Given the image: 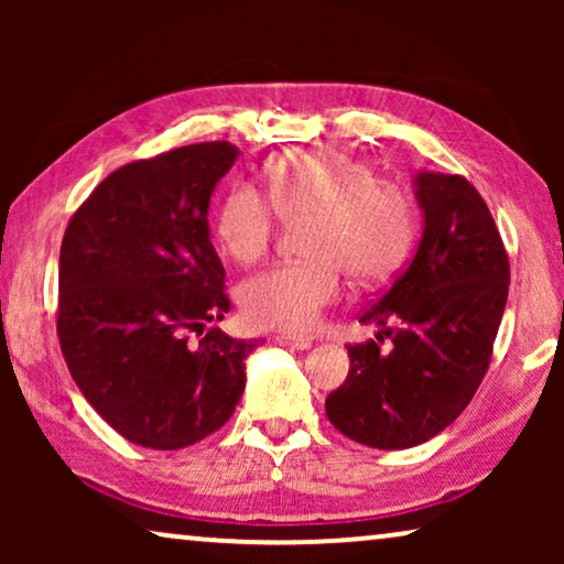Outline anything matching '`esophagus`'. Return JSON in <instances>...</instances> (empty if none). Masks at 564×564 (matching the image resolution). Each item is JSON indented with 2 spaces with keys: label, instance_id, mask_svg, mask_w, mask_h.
Listing matches in <instances>:
<instances>
[{
  "label": "esophagus",
  "instance_id": "obj_1",
  "mask_svg": "<svg viewBox=\"0 0 564 564\" xmlns=\"http://www.w3.org/2000/svg\"><path fill=\"white\" fill-rule=\"evenodd\" d=\"M276 344H280V346H288V349H300V351L311 349V346H313L311 338H297V336H288V334H280V336H276Z\"/></svg>",
  "mask_w": 564,
  "mask_h": 564
}]
</instances>
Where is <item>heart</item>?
<instances>
[{
    "instance_id": "obj_1",
    "label": "heart",
    "mask_w": 564,
    "mask_h": 564,
    "mask_svg": "<svg viewBox=\"0 0 564 564\" xmlns=\"http://www.w3.org/2000/svg\"><path fill=\"white\" fill-rule=\"evenodd\" d=\"M269 198L234 184L215 213V236L230 259L257 261L272 243L276 220H303L307 261L276 264L241 288L243 318L257 328L307 336L341 300L344 269L377 282L403 264L413 243V199L398 182L334 149H307L272 161Z\"/></svg>"
}]
</instances>
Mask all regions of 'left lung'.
Wrapping results in <instances>:
<instances>
[{
  "label": "left lung",
  "instance_id": "1",
  "mask_svg": "<svg viewBox=\"0 0 564 564\" xmlns=\"http://www.w3.org/2000/svg\"><path fill=\"white\" fill-rule=\"evenodd\" d=\"M423 236L361 323L392 341L349 344V377L326 398L344 436L372 449H408L469 405L492 359L508 300V253L496 220L459 174H419ZM397 326L392 327L391 323Z\"/></svg>",
  "mask_w": 564,
  "mask_h": 564
}]
</instances>
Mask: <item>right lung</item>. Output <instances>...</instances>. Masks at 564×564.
Masks as SVG:
<instances>
[{
	"label": "right lung",
	"mask_w": 564,
	"mask_h": 564,
	"mask_svg": "<svg viewBox=\"0 0 564 564\" xmlns=\"http://www.w3.org/2000/svg\"><path fill=\"white\" fill-rule=\"evenodd\" d=\"M236 156L234 143L207 141L130 161L61 241V354L89 405L138 446L197 444L243 395V359L259 341L202 334L230 311L207 207Z\"/></svg>",
	"instance_id": "obj_1"
}]
</instances>
